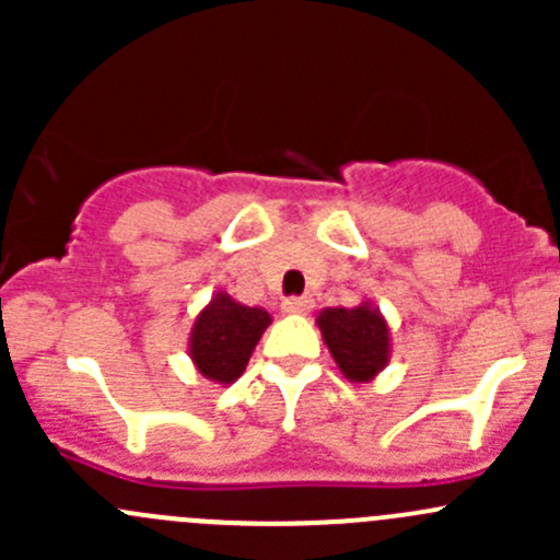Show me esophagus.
I'll use <instances>...</instances> for the list:
<instances>
[{
    "label": "esophagus",
    "instance_id": "1",
    "mask_svg": "<svg viewBox=\"0 0 560 560\" xmlns=\"http://www.w3.org/2000/svg\"><path fill=\"white\" fill-rule=\"evenodd\" d=\"M281 308H284L287 314H306L312 312V298H287V301L281 303Z\"/></svg>",
    "mask_w": 560,
    "mask_h": 560
}]
</instances>
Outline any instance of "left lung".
Returning <instances> with one entry per match:
<instances>
[{"label":"left lung","instance_id":"1","mask_svg":"<svg viewBox=\"0 0 560 560\" xmlns=\"http://www.w3.org/2000/svg\"><path fill=\"white\" fill-rule=\"evenodd\" d=\"M322 341L338 371L354 385L374 382L389 363V325L380 308L363 301L354 308H322L316 314Z\"/></svg>","mask_w":560,"mask_h":560}]
</instances>
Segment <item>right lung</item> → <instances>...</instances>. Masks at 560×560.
<instances>
[{
    "label": "right lung",
    "instance_id": "obj_1",
    "mask_svg": "<svg viewBox=\"0 0 560 560\" xmlns=\"http://www.w3.org/2000/svg\"><path fill=\"white\" fill-rule=\"evenodd\" d=\"M273 322L265 308L244 306L228 292H213L189 332V358L206 380L233 385L246 371L248 358Z\"/></svg>",
    "mask_w": 560,
    "mask_h": 560
}]
</instances>
